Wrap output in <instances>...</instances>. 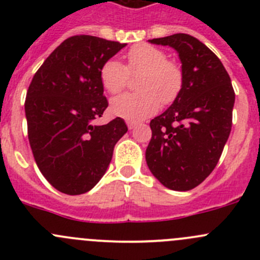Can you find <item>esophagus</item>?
<instances>
[{"instance_id":"1","label":"esophagus","mask_w":260,"mask_h":260,"mask_svg":"<svg viewBox=\"0 0 260 260\" xmlns=\"http://www.w3.org/2000/svg\"><path fill=\"white\" fill-rule=\"evenodd\" d=\"M127 125H128V128H129V129H133V128L137 127L138 123L137 122H132V120H128Z\"/></svg>"}]
</instances>
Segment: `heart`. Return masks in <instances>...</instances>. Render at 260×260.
<instances>
[{"mask_svg":"<svg viewBox=\"0 0 260 260\" xmlns=\"http://www.w3.org/2000/svg\"><path fill=\"white\" fill-rule=\"evenodd\" d=\"M127 68L117 59L104 62L101 70L102 84L107 91L117 94L128 81V73L142 74L137 81L141 91L115 96L111 103L112 113L127 120L145 119L154 114L161 102H174L182 88V70L175 61L167 60L162 50L151 45H138L127 54Z\"/></svg>","mask_w":260,"mask_h":260,"instance_id":"1","label":"heart"}]
</instances>
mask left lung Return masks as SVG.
Segmentation results:
<instances>
[{
  "label": "left lung",
  "mask_w": 260,
  "mask_h": 260,
  "mask_svg": "<svg viewBox=\"0 0 260 260\" xmlns=\"http://www.w3.org/2000/svg\"><path fill=\"white\" fill-rule=\"evenodd\" d=\"M179 54L183 81L174 103L149 123V171L167 188L200 185L219 162L232 131L235 93L219 57L187 34L152 39Z\"/></svg>",
  "instance_id": "1"
}]
</instances>
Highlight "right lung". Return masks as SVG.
<instances>
[{"label":"right lung","mask_w":260,"mask_h":260,"mask_svg":"<svg viewBox=\"0 0 260 260\" xmlns=\"http://www.w3.org/2000/svg\"><path fill=\"white\" fill-rule=\"evenodd\" d=\"M127 44L89 35L62 41L39 68L25 101L28 142L41 174L67 195L88 192L103 177L128 128L117 117L96 125L108 107L101 70Z\"/></svg>","instance_id":"1"}]
</instances>
